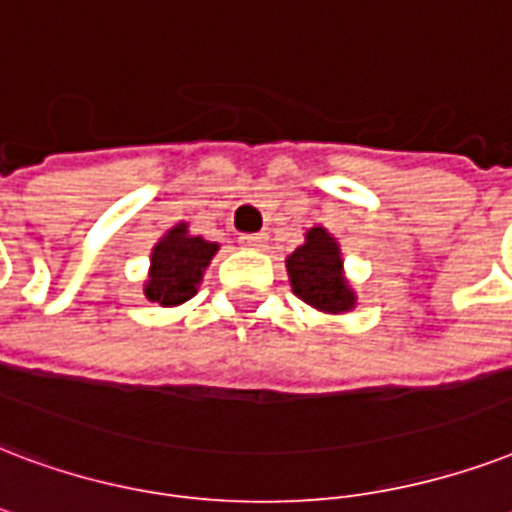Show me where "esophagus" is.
I'll return each instance as SVG.
<instances>
[{
    "label": "esophagus",
    "instance_id": "34e87169",
    "mask_svg": "<svg viewBox=\"0 0 512 512\" xmlns=\"http://www.w3.org/2000/svg\"><path fill=\"white\" fill-rule=\"evenodd\" d=\"M241 247L247 249H260L265 244V233H247V236H241Z\"/></svg>",
    "mask_w": 512,
    "mask_h": 512
}]
</instances>
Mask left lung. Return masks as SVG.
Segmentation results:
<instances>
[{"instance_id": "8db88e82", "label": "left lung", "mask_w": 512, "mask_h": 512, "mask_svg": "<svg viewBox=\"0 0 512 512\" xmlns=\"http://www.w3.org/2000/svg\"><path fill=\"white\" fill-rule=\"evenodd\" d=\"M292 292L322 314H349L357 292L343 271L341 244L322 225L306 230V241L284 260Z\"/></svg>"}]
</instances>
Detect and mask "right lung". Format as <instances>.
<instances>
[{
  "label": "right lung",
  "mask_w": 512,
  "mask_h": 512,
  "mask_svg": "<svg viewBox=\"0 0 512 512\" xmlns=\"http://www.w3.org/2000/svg\"><path fill=\"white\" fill-rule=\"evenodd\" d=\"M217 252H220L217 241L193 236L187 222H177L152 247L150 271L144 279V298L163 308L187 303L204 282V271Z\"/></svg>",
  "instance_id": "right-lung-1"
}]
</instances>
